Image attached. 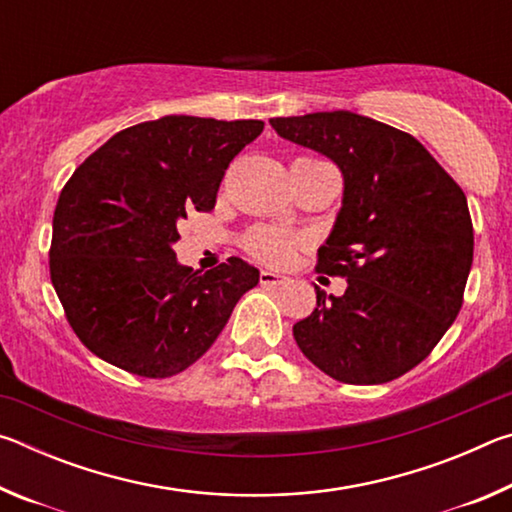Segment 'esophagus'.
I'll use <instances>...</instances> for the list:
<instances>
[{
  "instance_id": "obj_1",
  "label": "esophagus",
  "mask_w": 512,
  "mask_h": 512,
  "mask_svg": "<svg viewBox=\"0 0 512 512\" xmlns=\"http://www.w3.org/2000/svg\"><path fill=\"white\" fill-rule=\"evenodd\" d=\"M259 284H264V287H282V284H287V277L273 271H262L259 273Z\"/></svg>"
}]
</instances>
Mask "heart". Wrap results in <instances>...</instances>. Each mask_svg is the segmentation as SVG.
I'll return each instance as SVG.
<instances>
[{
    "instance_id": "1",
    "label": "heart",
    "mask_w": 512,
    "mask_h": 512,
    "mask_svg": "<svg viewBox=\"0 0 512 512\" xmlns=\"http://www.w3.org/2000/svg\"><path fill=\"white\" fill-rule=\"evenodd\" d=\"M302 239L296 235H289V232L275 230V228H255L246 237L244 246L253 257L259 262L273 264V266H284L289 264L296 250L300 248Z\"/></svg>"
}]
</instances>
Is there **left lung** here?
Returning a JSON list of instances; mask_svg holds the SVG:
<instances>
[{
	"label": "left lung",
	"mask_w": 512,
	"mask_h": 512,
	"mask_svg": "<svg viewBox=\"0 0 512 512\" xmlns=\"http://www.w3.org/2000/svg\"><path fill=\"white\" fill-rule=\"evenodd\" d=\"M277 135L339 164L343 207L318 271L316 309L293 325L302 354L336 381L386 384L429 357L463 307L474 230L456 180L413 135L350 110L275 117Z\"/></svg>",
	"instance_id": "8db88e82"
}]
</instances>
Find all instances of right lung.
<instances>
[{
  "label": "right lung",
  "instance_id": "obj_1",
  "mask_svg": "<svg viewBox=\"0 0 512 512\" xmlns=\"http://www.w3.org/2000/svg\"><path fill=\"white\" fill-rule=\"evenodd\" d=\"M264 121L169 115L124 128L60 192L51 284L90 352L133 375L164 379L210 350L259 271L230 257L201 273L173 244L189 212L214 210L235 155Z\"/></svg>",
  "mask_w": 512,
  "mask_h": 512
}]
</instances>
